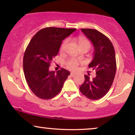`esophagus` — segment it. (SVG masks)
<instances>
[{"label":"esophagus","mask_w":135,"mask_h":135,"mask_svg":"<svg viewBox=\"0 0 135 135\" xmlns=\"http://www.w3.org/2000/svg\"><path fill=\"white\" fill-rule=\"evenodd\" d=\"M75 75V73H71V77H74Z\"/></svg>","instance_id":"esophagus-1"}]
</instances>
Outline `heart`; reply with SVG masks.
<instances>
[{"label": "heart", "mask_w": 135, "mask_h": 135, "mask_svg": "<svg viewBox=\"0 0 135 135\" xmlns=\"http://www.w3.org/2000/svg\"><path fill=\"white\" fill-rule=\"evenodd\" d=\"M68 42V40H64L63 43H62V45H61V49L62 50L64 49V46L66 45V44H67ZM78 43L80 45V47H83V46H86L88 48H90V42L88 41L87 39H85V38H79L78 39ZM80 61L79 60H77V59L75 58H71L69 60H67L65 62V65L66 66V68L68 69H69L71 71H75L77 70V68L79 64H80Z\"/></svg>", "instance_id": "1"}]
</instances>
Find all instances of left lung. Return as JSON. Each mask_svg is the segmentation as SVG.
<instances>
[{"mask_svg":"<svg viewBox=\"0 0 135 135\" xmlns=\"http://www.w3.org/2000/svg\"><path fill=\"white\" fill-rule=\"evenodd\" d=\"M81 30L93 45L94 57L88 68L94 70L97 75L91 80L85 75V81L79 89L87 98L97 100L106 95L113 83L117 69L115 50L109 38L99 31L93 29Z\"/></svg>","mask_w":135,"mask_h":135,"instance_id":"obj_1","label":"left lung"}]
</instances>
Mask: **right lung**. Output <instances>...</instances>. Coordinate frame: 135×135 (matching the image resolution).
<instances>
[{"label": "right lung", "instance_id": "obj_1", "mask_svg": "<svg viewBox=\"0 0 135 135\" xmlns=\"http://www.w3.org/2000/svg\"><path fill=\"white\" fill-rule=\"evenodd\" d=\"M76 29L45 27L33 36L23 56L26 80L35 95L43 99L53 98L62 89L70 72L61 68L55 73L49 67L58 54L62 40Z\"/></svg>", "mask_w": 135, "mask_h": 135}]
</instances>
